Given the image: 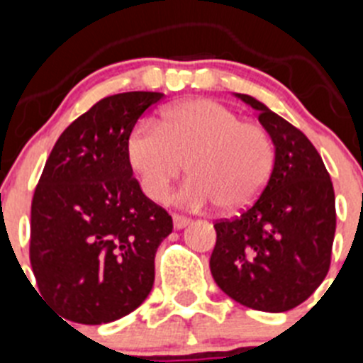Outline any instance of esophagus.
Masks as SVG:
<instances>
[{"label":"esophagus","instance_id":"esophagus-1","mask_svg":"<svg viewBox=\"0 0 363 363\" xmlns=\"http://www.w3.org/2000/svg\"><path fill=\"white\" fill-rule=\"evenodd\" d=\"M172 221H174V229H184L191 223L187 216H182V214H172Z\"/></svg>","mask_w":363,"mask_h":363}]
</instances>
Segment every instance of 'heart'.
<instances>
[{"mask_svg":"<svg viewBox=\"0 0 363 363\" xmlns=\"http://www.w3.org/2000/svg\"><path fill=\"white\" fill-rule=\"evenodd\" d=\"M125 154L154 201L165 200L187 160L192 176L174 201L189 209L218 201L225 209H240L264 191L274 167L267 130L242 121L213 99L179 101L167 107L158 121L140 120L127 136Z\"/></svg>","mask_w":363,"mask_h":363,"instance_id":"heart-1","label":"heart"}]
</instances>
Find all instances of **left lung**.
<instances>
[{
	"instance_id": "8db88e82",
	"label": "left lung",
	"mask_w": 363,
	"mask_h": 363,
	"mask_svg": "<svg viewBox=\"0 0 363 363\" xmlns=\"http://www.w3.org/2000/svg\"><path fill=\"white\" fill-rule=\"evenodd\" d=\"M274 143V167L258 200L214 223L211 272L227 296L265 313L294 309L318 289L331 265L336 230L331 176L307 136L252 96Z\"/></svg>"
}]
</instances>
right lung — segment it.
<instances>
[{
    "label": "right lung",
    "instance_id": "obj_1",
    "mask_svg": "<svg viewBox=\"0 0 363 363\" xmlns=\"http://www.w3.org/2000/svg\"><path fill=\"white\" fill-rule=\"evenodd\" d=\"M162 92L99 99L57 138L30 209L38 289L63 318L99 325L133 313L154 284L172 218L142 192L127 136Z\"/></svg>",
    "mask_w": 363,
    "mask_h": 363
}]
</instances>
